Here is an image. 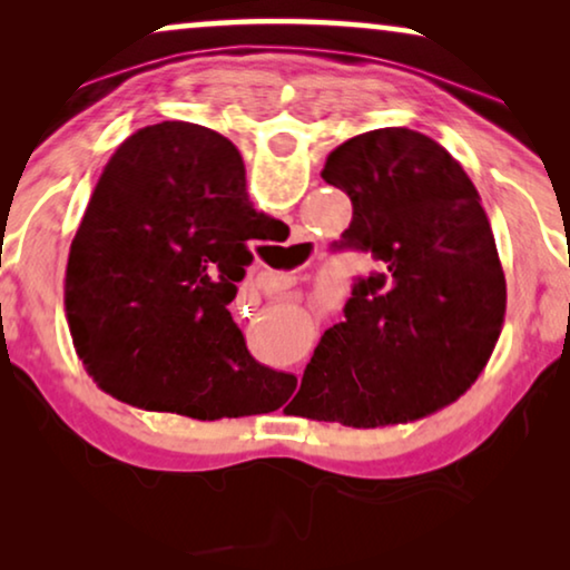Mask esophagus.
<instances>
[{
    "instance_id": "obj_1",
    "label": "esophagus",
    "mask_w": 570,
    "mask_h": 570,
    "mask_svg": "<svg viewBox=\"0 0 570 570\" xmlns=\"http://www.w3.org/2000/svg\"><path fill=\"white\" fill-rule=\"evenodd\" d=\"M295 285V275H285V272H272L267 275V291L272 293H279V291H287V287Z\"/></svg>"
}]
</instances>
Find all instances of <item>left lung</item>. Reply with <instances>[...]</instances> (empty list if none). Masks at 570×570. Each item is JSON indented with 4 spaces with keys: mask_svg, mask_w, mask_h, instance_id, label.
<instances>
[{
    "mask_svg": "<svg viewBox=\"0 0 570 570\" xmlns=\"http://www.w3.org/2000/svg\"><path fill=\"white\" fill-rule=\"evenodd\" d=\"M322 178L353 202L334 248L368 252L379 272L355 279L345 322L306 365L308 417L379 428L446 407L485 368L505 316L478 189L435 139L404 127L342 142Z\"/></svg>",
    "mask_w": 570,
    "mask_h": 570,
    "instance_id": "obj_1",
    "label": "left lung"
}]
</instances>
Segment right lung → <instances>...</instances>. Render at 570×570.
<instances>
[{
	"instance_id": "add662e5",
	"label": "right lung",
	"mask_w": 570,
	"mask_h": 570,
	"mask_svg": "<svg viewBox=\"0 0 570 570\" xmlns=\"http://www.w3.org/2000/svg\"><path fill=\"white\" fill-rule=\"evenodd\" d=\"M275 217L256 213L230 139L163 121L106 163L69 248V334L92 381L145 410L217 420L272 412L295 376L248 353L228 303L248 244Z\"/></svg>"
}]
</instances>
